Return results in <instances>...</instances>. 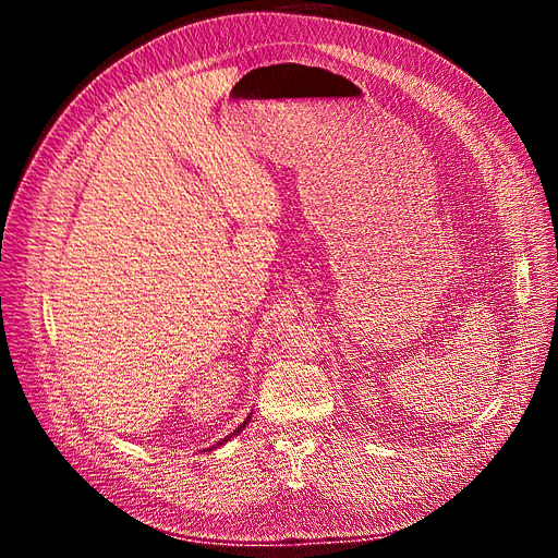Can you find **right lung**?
Here are the masks:
<instances>
[{"instance_id":"add662e5","label":"right lung","mask_w":558,"mask_h":558,"mask_svg":"<svg viewBox=\"0 0 558 558\" xmlns=\"http://www.w3.org/2000/svg\"><path fill=\"white\" fill-rule=\"evenodd\" d=\"M250 415H253V412H250ZM247 422H250V417H245V422H243V424H241V426H239V428H236V430H233V434H229V436H227V438H222V440H220V442H218V447H220V445H225V442H227V440H231V438H233V436H239V434H241V430H243V428H245V424H247ZM213 447H215V445H213Z\"/></svg>"}]
</instances>
